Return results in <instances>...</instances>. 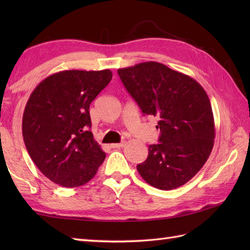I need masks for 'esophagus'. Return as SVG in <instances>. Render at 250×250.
Segmentation results:
<instances>
[{
	"instance_id": "34e87169",
	"label": "esophagus",
	"mask_w": 250,
	"mask_h": 250,
	"mask_svg": "<svg viewBox=\"0 0 250 250\" xmlns=\"http://www.w3.org/2000/svg\"><path fill=\"white\" fill-rule=\"evenodd\" d=\"M125 142H121V143H116V144H111L110 146L113 148H122L125 147Z\"/></svg>"
}]
</instances>
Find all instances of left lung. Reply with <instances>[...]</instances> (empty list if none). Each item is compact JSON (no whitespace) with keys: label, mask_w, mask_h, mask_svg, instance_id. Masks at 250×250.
Segmentation results:
<instances>
[{"label":"left lung","mask_w":250,"mask_h":250,"mask_svg":"<svg viewBox=\"0 0 250 250\" xmlns=\"http://www.w3.org/2000/svg\"><path fill=\"white\" fill-rule=\"evenodd\" d=\"M125 89L143 114L159 117V144L148 146L137 171L147 184L172 190L188 183L208 159L215 122L208 95L201 84L159 62L119 68Z\"/></svg>","instance_id":"left-lung-1"}]
</instances>
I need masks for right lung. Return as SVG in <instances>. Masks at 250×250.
Returning a JSON list of instances; mask_svg holds the SVG:
<instances>
[{
    "instance_id": "1",
    "label": "right lung",
    "mask_w": 250,
    "mask_h": 250,
    "mask_svg": "<svg viewBox=\"0 0 250 250\" xmlns=\"http://www.w3.org/2000/svg\"><path fill=\"white\" fill-rule=\"evenodd\" d=\"M113 77L109 70L61 71L37 84L26 102L22 136L32 161L65 188L87 184L106 157L93 139L89 107Z\"/></svg>"
}]
</instances>
